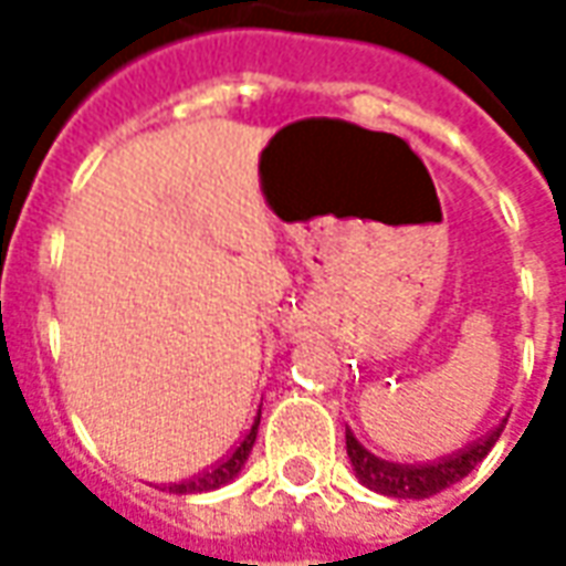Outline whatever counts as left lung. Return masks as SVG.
<instances>
[{"instance_id":"1","label":"left lung","mask_w":566,"mask_h":566,"mask_svg":"<svg viewBox=\"0 0 566 566\" xmlns=\"http://www.w3.org/2000/svg\"><path fill=\"white\" fill-rule=\"evenodd\" d=\"M500 433H503V424L494 427L485 439H479L473 446H467L458 454H449V458H439L433 463H394L381 461L373 451H367L355 439L352 430H345V449H348V458H352V467H355L357 479L369 488V491H379V494H388V497H403V500H424L430 494H439L442 488L461 482L463 475L475 470V463L485 458L491 446L497 442Z\"/></svg>"}]
</instances>
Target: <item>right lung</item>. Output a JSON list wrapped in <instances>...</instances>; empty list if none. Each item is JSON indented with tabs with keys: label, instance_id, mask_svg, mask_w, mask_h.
Returning <instances> with one entry per match:
<instances>
[{
	"label": "right lung",
	"instance_id": "add662e5",
	"mask_svg": "<svg viewBox=\"0 0 566 566\" xmlns=\"http://www.w3.org/2000/svg\"><path fill=\"white\" fill-rule=\"evenodd\" d=\"M258 424H260V418L254 421V427L248 430L245 437H242V442L235 446L230 458H223L221 463H214V467H209V470H202V473L193 475V479H185V482H178V485H169V491H172V494H202V491H214V488L227 485V482L235 479L239 470L245 467L248 454H251V446H254V439H258Z\"/></svg>",
	"mask_w": 566,
	"mask_h": 566
}]
</instances>
